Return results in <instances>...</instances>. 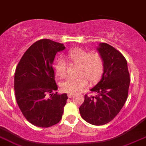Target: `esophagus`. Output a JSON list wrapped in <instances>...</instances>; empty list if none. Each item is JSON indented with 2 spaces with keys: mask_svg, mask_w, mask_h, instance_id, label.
Returning a JSON list of instances; mask_svg holds the SVG:
<instances>
[{
  "mask_svg": "<svg viewBox=\"0 0 146 146\" xmlns=\"http://www.w3.org/2000/svg\"><path fill=\"white\" fill-rule=\"evenodd\" d=\"M73 97V94H68V98H71Z\"/></svg>",
  "mask_w": 146,
  "mask_h": 146,
  "instance_id": "esophagus-1",
  "label": "esophagus"
}]
</instances>
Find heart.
<instances>
[{
    "label": "heart",
    "mask_w": 146,
    "mask_h": 146,
    "mask_svg": "<svg viewBox=\"0 0 146 146\" xmlns=\"http://www.w3.org/2000/svg\"><path fill=\"white\" fill-rule=\"evenodd\" d=\"M67 58L79 65V75L77 78H67L61 84L64 92L69 94L80 92L88 84V81L95 83L100 79L104 70V61L98 51L88 52L86 50L75 48L67 53ZM66 64L62 58H58L55 64V73L59 77H64Z\"/></svg>",
    "instance_id": "1"
}]
</instances>
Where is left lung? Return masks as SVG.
Masks as SVG:
<instances>
[{
	"instance_id": "left-lung-1",
	"label": "left lung",
	"mask_w": 146,
	"mask_h": 146,
	"mask_svg": "<svg viewBox=\"0 0 146 146\" xmlns=\"http://www.w3.org/2000/svg\"><path fill=\"white\" fill-rule=\"evenodd\" d=\"M98 50L104 61L102 79L90 90L97 95H84L79 110L87 123L102 125L113 120L121 110L127 98L130 78L127 61L118 50L105 43H101Z\"/></svg>"
}]
</instances>
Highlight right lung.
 Here are the masks:
<instances>
[{"instance_id":"right-lung-1","label":"right lung","mask_w":146,"mask_h":146,"mask_svg":"<svg viewBox=\"0 0 146 146\" xmlns=\"http://www.w3.org/2000/svg\"><path fill=\"white\" fill-rule=\"evenodd\" d=\"M64 48L63 44L38 40L26 50L16 66V102L26 120L37 127H51L62 117L68 97L52 93L57 90L53 62L56 53Z\"/></svg>"}]
</instances>
